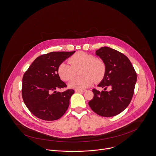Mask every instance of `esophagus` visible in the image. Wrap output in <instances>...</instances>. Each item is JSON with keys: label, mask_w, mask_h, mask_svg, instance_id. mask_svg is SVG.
I'll list each match as a JSON object with an SVG mask.
<instances>
[{"label": "esophagus", "mask_w": 156, "mask_h": 156, "mask_svg": "<svg viewBox=\"0 0 156 156\" xmlns=\"http://www.w3.org/2000/svg\"><path fill=\"white\" fill-rule=\"evenodd\" d=\"M85 90H75V92H79V93H82V92H84Z\"/></svg>", "instance_id": "34e87169"}]
</instances>
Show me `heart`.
Returning a JSON list of instances; mask_svg holds the SVG:
<instances>
[{
    "label": "heart",
    "mask_w": 156,
    "mask_h": 156,
    "mask_svg": "<svg viewBox=\"0 0 156 156\" xmlns=\"http://www.w3.org/2000/svg\"><path fill=\"white\" fill-rule=\"evenodd\" d=\"M69 62H62L58 67V74L63 80H69L76 74V70L83 68L81 74L83 76L74 77L69 83V87L83 90L93 83L94 80H100L105 73V64L100 59L85 52H77L70 58Z\"/></svg>",
    "instance_id": "obj_1"
}]
</instances>
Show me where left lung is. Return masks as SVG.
Returning a JSON list of instances; mask_svg holds the SVG:
<instances>
[{"label": "left lung", "mask_w": 156, "mask_h": 156, "mask_svg": "<svg viewBox=\"0 0 156 156\" xmlns=\"http://www.w3.org/2000/svg\"><path fill=\"white\" fill-rule=\"evenodd\" d=\"M95 55L105 64V73L98 86L101 92L93 89L90 108L97 115L111 117L125 110L132 99L137 75L129 59L120 52L109 47H101ZM107 87L112 89L105 91Z\"/></svg>", "instance_id": "1"}]
</instances>
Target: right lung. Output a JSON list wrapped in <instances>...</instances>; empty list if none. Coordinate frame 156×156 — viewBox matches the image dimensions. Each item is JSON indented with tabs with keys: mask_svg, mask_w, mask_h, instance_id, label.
Returning a JSON list of instances; mask_svg holds the SVG:
<instances>
[{
	"mask_svg": "<svg viewBox=\"0 0 156 156\" xmlns=\"http://www.w3.org/2000/svg\"><path fill=\"white\" fill-rule=\"evenodd\" d=\"M75 52L57 51L43 55L35 59L24 74L23 100L28 110L37 118L56 120L67 110L74 90L56 91L66 87L58 74V67Z\"/></svg>",
	"mask_w": 156,
	"mask_h": 156,
	"instance_id": "right-lung-1",
	"label": "right lung"
}]
</instances>
